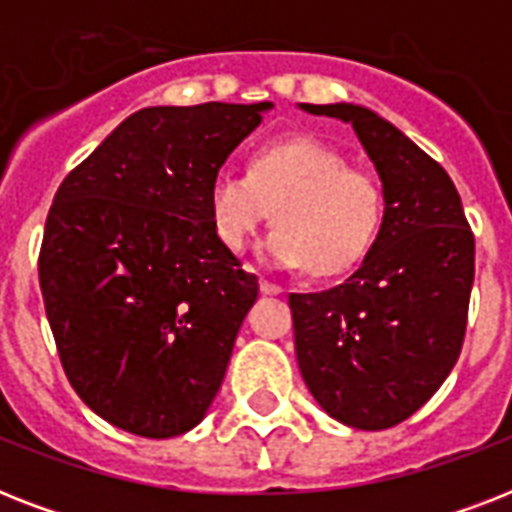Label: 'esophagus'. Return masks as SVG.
Returning a JSON list of instances; mask_svg holds the SVG:
<instances>
[{
	"instance_id": "obj_1",
	"label": "esophagus",
	"mask_w": 512,
	"mask_h": 512,
	"mask_svg": "<svg viewBox=\"0 0 512 512\" xmlns=\"http://www.w3.org/2000/svg\"><path fill=\"white\" fill-rule=\"evenodd\" d=\"M260 289H263V295H281V292H284L281 284H276V281L271 279H260Z\"/></svg>"
}]
</instances>
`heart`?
<instances>
[{
    "label": "heart",
    "instance_id": "obj_1",
    "mask_svg": "<svg viewBox=\"0 0 512 512\" xmlns=\"http://www.w3.org/2000/svg\"><path fill=\"white\" fill-rule=\"evenodd\" d=\"M263 255L279 268L337 276L356 268L372 249L385 217L380 177L350 167L345 154L316 138L268 143L249 172L220 170L209 183L215 236L241 252L271 217Z\"/></svg>",
    "mask_w": 512,
    "mask_h": 512
}]
</instances>
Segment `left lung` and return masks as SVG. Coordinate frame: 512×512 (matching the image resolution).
<instances>
[{"mask_svg":"<svg viewBox=\"0 0 512 512\" xmlns=\"http://www.w3.org/2000/svg\"><path fill=\"white\" fill-rule=\"evenodd\" d=\"M303 108L353 124L380 172L385 217L358 271L324 292L289 295L297 364L329 417L393 428L460 358L476 239L452 177L404 132L353 103Z\"/></svg>","mask_w":512,"mask_h":512,"instance_id":"8db88e82","label":"left lung"}]
</instances>
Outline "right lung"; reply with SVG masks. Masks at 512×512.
<instances>
[{"mask_svg": "<svg viewBox=\"0 0 512 512\" xmlns=\"http://www.w3.org/2000/svg\"><path fill=\"white\" fill-rule=\"evenodd\" d=\"M268 108H143L52 199L39 287L60 364L127 433L180 436L220 390L260 287L215 236L209 183Z\"/></svg>", "mask_w": 512, "mask_h": 512, "instance_id": "1", "label": "right lung"}]
</instances>
